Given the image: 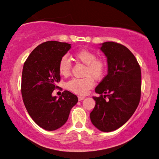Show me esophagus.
Here are the masks:
<instances>
[{
  "mask_svg": "<svg viewBox=\"0 0 159 159\" xmlns=\"http://www.w3.org/2000/svg\"><path fill=\"white\" fill-rule=\"evenodd\" d=\"M78 99H79V101H82V100H83V99H85V98H84V97L79 96V97H78Z\"/></svg>",
  "mask_w": 159,
  "mask_h": 159,
  "instance_id": "esophagus-1",
  "label": "esophagus"
}]
</instances>
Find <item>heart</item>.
<instances>
[{"mask_svg":"<svg viewBox=\"0 0 159 159\" xmlns=\"http://www.w3.org/2000/svg\"><path fill=\"white\" fill-rule=\"evenodd\" d=\"M78 61L85 64L83 79H73L66 83L67 89L76 95H85L91 89L95 83L94 79H103L107 69V61L103 58L97 57L95 52L88 49H80L74 53ZM59 72L62 76L66 77L71 73V61L66 56L61 57L59 62Z\"/></svg>","mask_w":159,"mask_h":159,"instance_id":"heart-1","label":"heart"}]
</instances>
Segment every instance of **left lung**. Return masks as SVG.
I'll return each mask as SVG.
<instances>
[{
    "label": "left lung",
    "mask_w": 159,
    "mask_h": 159,
    "mask_svg": "<svg viewBox=\"0 0 159 159\" xmlns=\"http://www.w3.org/2000/svg\"><path fill=\"white\" fill-rule=\"evenodd\" d=\"M100 49L107 57L108 74L95 88L100 95L93 97L96 104L90 117L99 130L111 132L125 124L138 106L141 69L133 54L122 44L105 42Z\"/></svg>",
    "instance_id": "1"
}]
</instances>
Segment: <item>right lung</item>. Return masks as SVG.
I'll use <instances>...</instances> for the list:
<instances>
[{"label":"right lung","mask_w":159,"mask_h":159,"mask_svg":"<svg viewBox=\"0 0 159 159\" xmlns=\"http://www.w3.org/2000/svg\"><path fill=\"white\" fill-rule=\"evenodd\" d=\"M71 45L46 41L32 51L24 64L21 92L23 102L34 121L46 130H55L66 122L78 102L76 95L64 90L57 98L52 93L60 81L59 62Z\"/></svg>","instance_id":"obj_1"}]
</instances>
